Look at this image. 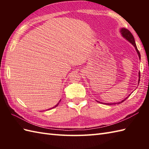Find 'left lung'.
<instances>
[{"label": "left lung", "instance_id": "obj_1", "mask_svg": "<svg viewBox=\"0 0 149 149\" xmlns=\"http://www.w3.org/2000/svg\"><path fill=\"white\" fill-rule=\"evenodd\" d=\"M120 33H121V34H122V37H123V38H125L126 40H127L129 42H130V43L132 44V45L134 47V48H135L136 50L137 54H138V55L139 59H141L140 53V52H139V50H138V49H137L136 45V43H135L134 38L133 36H132V34H131V33L130 31H129L128 29H125V28H124V27L121 28V29H120ZM138 77H139V79H138V83H140V72H139V73H138ZM130 95H131V94H130ZM129 96H127V97L125 98V99H124L123 100H122V101H120V102H117V103H102V102H99V101H97V102H99L102 103V104H106V105H113V104H120V103L123 102V101H124V100H125L126 99H127V98L129 97Z\"/></svg>", "mask_w": 149, "mask_h": 149}]
</instances>
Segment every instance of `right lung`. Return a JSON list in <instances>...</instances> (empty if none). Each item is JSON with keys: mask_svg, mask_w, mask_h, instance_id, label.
Returning <instances> with one entry per match:
<instances>
[{"mask_svg": "<svg viewBox=\"0 0 149 149\" xmlns=\"http://www.w3.org/2000/svg\"><path fill=\"white\" fill-rule=\"evenodd\" d=\"M60 101H61V100H60L59 101V102H58V104H56V105L55 106H54L53 107H52V108H50V109H49L48 110H49V109H52V108H54V107H57V106H58V104H59V102H60Z\"/></svg>", "mask_w": 149, "mask_h": 149, "instance_id": "1", "label": "right lung"}]
</instances>
